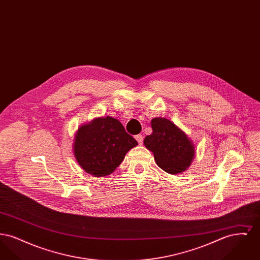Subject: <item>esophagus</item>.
Listing matches in <instances>:
<instances>
[{
	"instance_id": "34e87169",
	"label": "esophagus",
	"mask_w": 260,
	"mask_h": 260,
	"mask_svg": "<svg viewBox=\"0 0 260 260\" xmlns=\"http://www.w3.org/2000/svg\"><path fill=\"white\" fill-rule=\"evenodd\" d=\"M136 139L137 140V142H138L139 145H142V144H143V136H142V135H137V136H136Z\"/></svg>"
}]
</instances>
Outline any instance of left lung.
Segmentation results:
<instances>
[{"instance_id":"obj_1","label":"left lung","mask_w":260,"mask_h":260,"mask_svg":"<svg viewBox=\"0 0 260 260\" xmlns=\"http://www.w3.org/2000/svg\"><path fill=\"white\" fill-rule=\"evenodd\" d=\"M153 133L144 139L146 148L153 152L157 165L168 173L185 171L194 158V145L173 122L155 118L151 122Z\"/></svg>"}]
</instances>
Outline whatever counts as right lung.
<instances>
[{
	"mask_svg": "<svg viewBox=\"0 0 260 260\" xmlns=\"http://www.w3.org/2000/svg\"><path fill=\"white\" fill-rule=\"evenodd\" d=\"M138 143L119 120L107 116L82 125L75 137L74 155L89 174L106 176L123 161L126 152Z\"/></svg>",
	"mask_w": 260,
	"mask_h": 260,
	"instance_id": "right-lung-1",
	"label": "right lung"
}]
</instances>
